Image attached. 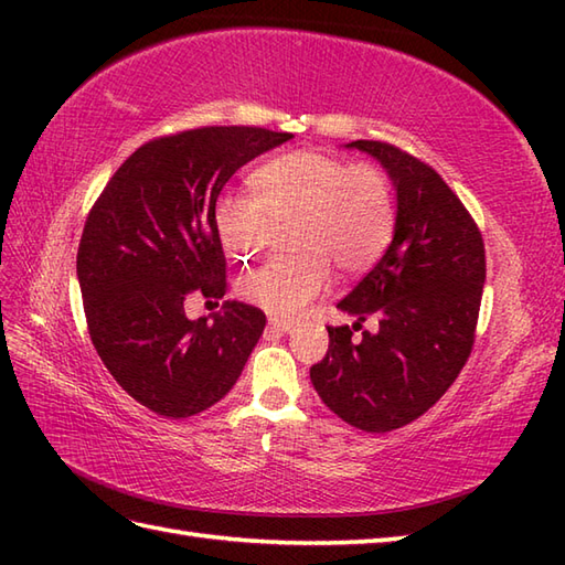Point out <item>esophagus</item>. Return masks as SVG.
<instances>
[{
  "label": "esophagus",
  "mask_w": 565,
  "mask_h": 565,
  "mask_svg": "<svg viewBox=\"0 0 565 565\" xmlns=\"http://www.w3.org/2000/svg\"><path fill=\"white\" fill-rule=\"evenodd\" d=\"M269 328H271V330H276V332H291V330H294V322H291V320H281V318L271 316V318H269Z\"/></svg>",
  "instance_id": "1"
}]
</instances>
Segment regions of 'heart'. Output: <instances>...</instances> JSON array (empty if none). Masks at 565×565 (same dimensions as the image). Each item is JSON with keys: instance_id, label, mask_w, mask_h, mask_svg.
Masks as SVG:
<instances>
[{"instance_id": "obj_1", "label": "heart", "mask_w": 565, "mask_h": 565, "mask_svg": "<svg viewBox=\"0 0 565 565\" xmlns=\"http://www.w3.org/2000/svg\"><path fill=\"white\" fill-rule=\"evenodd\" d=\"M257 194H223L215 223L223 247L249 259L269 247L276 223L294 221V255L269 259L239 279L247 303L296 316L328 291L332 264L344 274L374 267L395 231L393 186L374 164L320 150L286 152L252 177Z\"/></svg>"}]
</instances>
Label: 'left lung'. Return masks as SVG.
<instances>
[{
    "label": "left lung",
    "instance_id": "8db88e82",
    "mask_svg": "<svg viewBox=\"0 0 565 565\" xmlns=\"http://www.w3.org/2000/svg\"><path fill=\"white\" fill-rule=\"evenodd\" d=\"M386 167L398 213L388 249L338 308L380 320V332L351 340L330 328V347L310 381L330 411L364 431H391L435 405L476 342L486 281V247L473 215L447 182L411 152L381 140H354Z\"/></svg>",
    "mask_w": 565,
    "mask_h": 565
}]
</instances>
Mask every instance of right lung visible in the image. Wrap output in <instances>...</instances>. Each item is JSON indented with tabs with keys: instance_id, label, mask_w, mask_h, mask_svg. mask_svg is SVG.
<instances>
[{
	"instance_id": "1",
	"label": "right lung",
	"mask_w": 565,
	"mask_h": 565,
	"mask_svg": "<svg viewBox=\"0 0 565 565\" xmlns=\"http://www.w3.org/2000/svg\"><path fill=\"white\" fill-rule=\"evenodd\" d=\"M289 138L257 126L152 138L94 201L77 249L84 318L104 366L148 411L191 417L243 374L267 316L225 301L213 322L189 320L184 301L225 296L215 201L239 167Z\"/></svg>"
}]
</instances>
